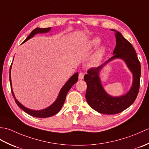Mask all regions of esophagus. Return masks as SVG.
I'll return each instance as SVG.
<instances>
[{"label": "esophagus", "mask_w": 149, "mask_h": 149, "mask_svg": "<svg viewBox=\"0 0 149 149\" xmlns=\"http://www.w3.org/2000/svg\"><path fill=\"white\" fill-rule=\"evenodd\" d=\"M84 79V74L83 72H80L79 74V79Z\"/></svg>", "instance_id": "34e87169"}]
</instances>
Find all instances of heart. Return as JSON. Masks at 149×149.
<instances>
[{"label": "heart", "instance_id": "1", "mask_svg": "<svg viewBox=\"0 0 149 149\" xmlns=\"http://www.w3.org/2000/svg\"><path fill=\"white\" fill-rule=\"evenodd\" d=\"M99 43L100 40L99 38H94L90 42V47L91 48H92V47H95L99 45ZM104 52H105V49H104L103 47H101V48L98 49L92 57V59H91V63H92V64H96V63H99L101 60V59H102Z\"/></svg>", "mask_w": 149, "mask_h": 149}]
</instances>
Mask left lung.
<instances>
[{
  "label": "left lung",
  "mask_w": 149,
  "mask_h": 149,
  "mask_svg": "<svg viewBox=\"0 0 149 149\" xmlns=\"http://www.w3.org/2000/svg\"><path fill=\"white\" fill-rule=\"evenodd\" d=\"M116 45L113 51V56L103 65L97 68L88 70V74L84 76L87 84L86 99L91 107L97 112L115 115L123 111L134 102L140 89L141 65L134 47L122 34L116 30ZM116 58H121L126 61L134 74V83L129 92L120 97H112L107 95L101 85L98 76L100 70L109 61Z\"/></svg>",
  "instance_id": "8db88e82"
}]
</instances>
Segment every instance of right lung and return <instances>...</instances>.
<instances>
[{"label": "right lung", "mask_w": 149, "mask_h": 149, "mask_svg": "<svg viewBox=\"0 0 149 149\" xmlns=\"http://www.w3.org/2000/svg\"><path fill=\"white\" fill-rule=\"evenodd\" d=\"M50 30V27H48V28H36L35 29H34L32 32L31 33V34H29L27 38L24 40V42H26V41H27L28 40H29L31 38L33 37L34 34H36L37 33H47L49 32V31ZM11 65L10 66V69H9V81H10V84L11 86V76H10V72H11ZM78 72L75 73V74H74L72 76L70 77V79L66 82V83L64 85L61 91H60L59 94L58 95V97L57 98L56 100L54 102L51 106H49V107H47L46 109H44L43 110H40V111H34V110H31L29 109H27V107H24V106H22V104L18 102V101L16 99V98L14 95L13 91L12 88H11V93L13 96L14 99H15V102L17 103V105L18 106V107L21 108L22 110L25 111L26 113H27L29 115L34 116V117H37V118H47V117H50L55 115L56 114L58 113L60 109H61V107L64 104L65 101V99L66 97V94H67L68 91H69V90L70 89L72 88V86L74 85L76 82L78 81Z\"/></svg>", "instance_id": "1"}]
</instances>
